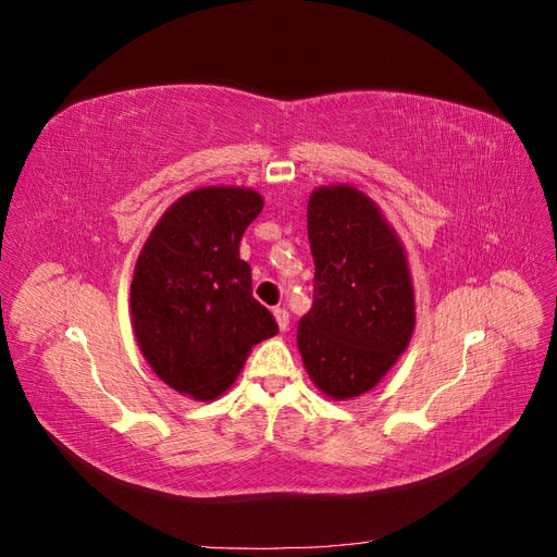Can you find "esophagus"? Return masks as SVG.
Masks as SVG:
<instances>
[{
	"instance_id": "1",
	"label": "esophagus",
	"mask_w": 557,
	"mask_h": 557,
	"mask_svg": "<svg viewBox=\"0 0 557 557\" xmlns=\"http://www.w3.org/2000/svg\"><path fill=\"white\" fill-rule=\"evenodd\" d=\"M274 315H276V323H278V327H281L283 332L290 327V313H288V309L276 307V309H274Z\"/></svg>"
}]
</instances>
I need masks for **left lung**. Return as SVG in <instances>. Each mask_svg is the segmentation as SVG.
Here are the masks:
<instances>
[{"label":"left lung","instance_id":"8db88e82","mask_svg":"<svg viewBox=\"0 0 557 557\" xmlns=\"http://www.w3.org/2000/svg\"><path fill=\"white\" fill-rule=\"evenodd\" d=\"M307 221L313 305L297 325V346L327 397H358L411 339L416 307L407 256L379 207L350 185L315 190Z\"/></svg>","mask_w":557,"mask_h":557}]
</instances>
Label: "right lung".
Wrapping results in <instances>:
<instances>
[{
    "instance_id": "add662e5",
    "label": "right lung",
    "mask_w": 557,
    "mask_h": 557,
    "mask_svg": "<svg viewBox=\"0 0 557 557\" xmlns=\"http://www.w3.org/2000/svg\"><path fill=\"white\" fill-rule=\"evenodd\" d=\"M262 197L246 188H199L166 209L137 260L132 323L153 372L174 391L215 399L242 372L248 350L278 332L252 297L239 258Z\"/></svg>"
}]
</instances>
